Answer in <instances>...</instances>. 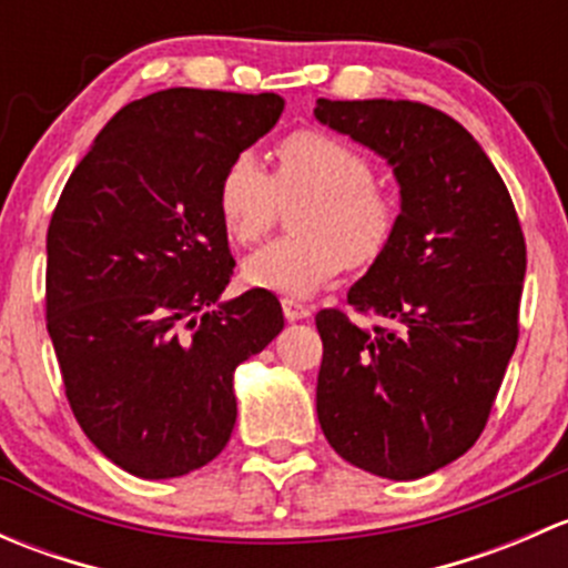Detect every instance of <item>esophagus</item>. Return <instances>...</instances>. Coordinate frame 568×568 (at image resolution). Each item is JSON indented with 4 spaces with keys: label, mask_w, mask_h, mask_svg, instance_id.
Instances as JSON below:
<instances>
[{
    "label": "esophagus",
    "mask_w": 568,
    "mask_h": 568,
    "mask_svg": "<svg viewBox=\"0 0 568 568\" xmlns=\"http://www.w3.org/2000/svg\"><path fill=\"white\" fill-rule=\"evenodd\" d=\"M283 313L288 321H302V318H311L313 316V305H307V302H300V300H291V296H285L283 300Z\"/></svg>",
    "instance_id": "34e87169"
}]
</instances>
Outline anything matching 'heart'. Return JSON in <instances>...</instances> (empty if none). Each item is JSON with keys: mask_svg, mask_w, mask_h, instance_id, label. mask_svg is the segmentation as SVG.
<instances>
[{"mask_svg": "<svg viewBox=\"0 0 568 568\" xmlns=\"http://www.w3.org/2000/svg\"><path fill=\"white\" fill-rule=\"evenodd\" d=\"M268 175L239 153L216 181V214L236 244H257L283 205H294V236L277 239L244 263V280L277 294L305 296L346 266L368 268L398 227V200L374 181V162L343 136L300 129L274 145Z\"/></svg>", "mask_w": 568, "mask_h": 568, "instance_id": "obj_1", "label": "heart"}]
</instances>
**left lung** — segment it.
<instances>
[{
  "label": "left lung",
  "mask_w": 568,
  "mask_h": 568,
  "mask_svg": "<svg viewBox=\"0 0 568 568\" xmlns=\"http://www.w3.org/2000/svg\"><path fill=\"white\" fill-rule=\"evenodd\" d=\"M400 183L393 244L348 291L363 326L324 307L316 409L352 462L415 480L467 454L519 341L525 233L500 173L462 123L420 101H316Z\"/></svg>",
  "instance_id": "8db88e82"
}]
</instances>
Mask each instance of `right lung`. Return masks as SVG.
Instances as JSON below:
<instances>
[{
  "label": "right lung",
  "instance_id": "1",
  "mask_svg": "<svg viewBox=\"0 0 568 568\" xmlns=\"http://www.w3.org/2000/svg\"><path fill=\"white\" fill-rule=\"evenodd\" d=\"M283 112L274 93L170 88L131 101L77 164L45 233V329L90 443L140 478L209 464L236 423L233 371L283 329L233 277L216 181Z\"/></svg>",
  "mask_w": 568,
  "mask_h": 568
}]
</instances>
